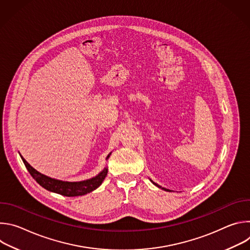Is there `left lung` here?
I'll return each instance as SVG.
<instances>
[{"instance_id":"1","label":"left lung","mask_w":250,"mask_h":250,"mask_svg":"<svg viewBox=\"0 0 250 250\" xmlns=\"http://www.w3.org/2000/svg\"><path fill=\"white\" fill-rule=\"evenodd\" d=\"M150 181H151V182H152V183H153V184H154V185H155V186H157V187H158V188H161V189H162V190H164V191H167V192H171V191H170V190H169V189H165V188H162V187H161V186H159V185H158V184H156V183H154V182H153V181H152V180H151V179H150Z\"/></svg>"}]
</instances>
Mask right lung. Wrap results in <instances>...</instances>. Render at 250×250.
Segmentation results:
<instances>
[{
	"instance_id": "obj_1",
	"label": "right lung",
	"mask_w": 250,
	"mask_h": 250,
	"mask_svg": "<svg viewBox=\"0 0 250 250\" xmlns=\"http://www.w3.org/2000/svg\"><path fill=\"white\" fill-rule=\"evenodd\" d=\"M112 153V152H111ZM111 153L106 156V160L109 159ZM21 155V154H20ZM21 160L23 161L27 171L32 176L33 179L37 181L42 187L44 189L62 195L66 197H76V196H83L86 195L97 188L101 186L104 178L108 174V167H104L98 175L95 177L90 178V179L84 180V181H78V182H68V181H62L58 179H54V178L48 177L44 174H42L38 170H35L33 167H31L27 161L21 155Z\"/></svg>"
}]
</instances>
